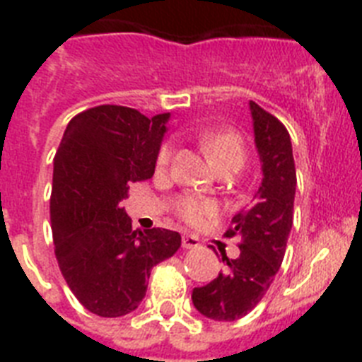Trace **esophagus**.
Segmentation results:
<instances>
[{"mask_svg":"<svg viewBox=\"0 0 362 362\" xmlns=\"http://www.w3.org/2000/svg\"><path fill=\"white\" fill-rule=\"evenodd\" d=\"M199 239L196 238V235H190V233H187V235H183V248H187V250H194V248H199Z\"/></svg>","mask_w":362,"mask_h":362,"instance_id":"1","label":"esophagus"}]
</instances>
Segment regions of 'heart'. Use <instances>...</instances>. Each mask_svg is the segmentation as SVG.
I'll return each mask as SVG.
<instances>
[{
  "mask_svg": "<svg viewBox=\"0 0 362 362\" xmlns=\"http://www.w3.org/2000/svg\"><path fill=\"white\" fill-rule=\"evenodd\" d=\"M201 145H203L204 153L214 163V166L232 158L243 159V156H245L241 139H239L238 134L233 132L204 134L203 139H201ZM170 156L172 146L163 145L158 153L159 165H166V163L170 161ZM177 210L179 216L183 217V219L190 221V223H201V221L209 219V217H212L216 214V204L204 199H192V197H187V199L179 201Z\"/></svg>",
  "mask_w": 362,
  "mask_h": 362,
  "instance_id": "b5f03b06",
  "label": "heart"
}]
</instances>
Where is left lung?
Segmentation results:
<instances>
[{
    "mask_svg": "<svg viewBox=\"0 0 362 362\" xmlns=\"http://www.w3.org/2000/svg\"><path fill=\"white\" fill-rule=\"evenodd\" d=\"M250 114L263 179L254 203L232 217L226 232V238H241V252L235 259L223 252L225 270L192 292L197 312L214 321H235L257 306L279 272L293 223L297 177L290 134L254 101Z\"/></svg>",
    "mask_w": 362,
    "mask_h": 362,
    "instance_id": "1",
    "label": "left lung"
}]
</instances>
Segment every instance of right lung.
<instances>
[{"label": "right lung", "instance_id": "right-lung-1", "mask_svg": "<svg viewBox=\"0 0 362 362\" xmlns=\"http://www.w3.org/2000/svg\"><path fill=\"white\" fill-rule=\"evenodd\" d=\"M170 112L101 105L74 117L54 158L50 225L69 288L88 312L121 317L139 306L150 270L172 257L181 235L132 230L121 206L130 183L153 175Z\"/></svg>", "mask_w": 362, "mask_h": 362}]
</instances>
